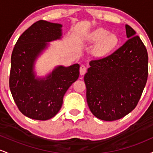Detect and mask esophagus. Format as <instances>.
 <instances>
[{
    "label": "esophagus",
    "instance_id": "obj_1",
    "mask_svg": "<svg viewBox=\"0 0 153 153\" xmlns=\"http://www.w3.org/2000/svg\"><path fill=\"white\" fill-rule=\"evenodd\" d=\"M86 71H87L86 67H85V65H82L80 68V74L81 75H84L85 73H86Z\"/></svg>",
    "mask_w": 153,
    "mask_h": 153
}]
</instances>
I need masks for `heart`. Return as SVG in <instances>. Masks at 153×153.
<instances>
[{
    "mask_svg": "<svg viewBox=\"0 0 153 153\" xmlns=\"http://www.w3.org/2000/svg\"><path fill=\"white\" fill-rule=\"evenodd\" d=\"M91 39L95 42L100 43L99 50L101 53H105L111 50L117 43V38L114 35H108V31L99 29L93 33Z\"/></svg>",
    "mask_w": 153,
    "mask_h": 153,
    "instance_id": "heart-1",
    "label": "heart"
}]
</instances>
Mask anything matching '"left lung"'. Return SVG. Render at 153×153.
<instances>
[{"mask_svg":"<svg viewBox=\"0 0 153 153\" xmlns=\"http://www.w3.org/2000/svg\"><path fill=\"white\" fill-rule=\"evenodd\" d=\"M128 40L113 53L91 60L84 76L91 111L103 121L119 119L134 109L148 76V54L142 40L126 25Z\"/></svg>","mask_w":153,"mask_h":153,"instance_id":"obj_1","label":"left lung"}]
</instances>
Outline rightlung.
<instances>
[{"label": "right lung", "instance_id": "obj_1", "mask_svg": "<svg viewBox=\"0 0 153 153\" xmlns=\"http://www.w3.org/2000/svg\"><path fill=\"white\" fill-rule=\"evenodd\" d=\"M62 25L40 20L17 40L11 54L9 87L21 112L29 118L45 121L62 107L63 96L79 77L78 64L59 66L46 78L36 79L34 64L47 43L62 36Z\"/></svg>", "mask_w": 153, "mask_h": 153}]
</instances>
